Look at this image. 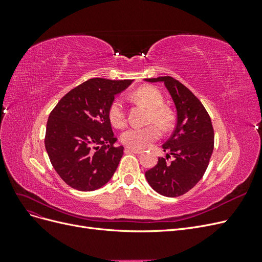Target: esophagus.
<instances>
[{
    "label": "esophagus",
    "mask_w": 262,
    "mask_h": 262,
    "mask_svg": "<svg viewBox=\"0 0 262 262\" xmlns=\"http://www.w3.org/2000/svg\"><path fill=\"white\" fill-rule=\"evenodd\" d=\"M125 149H126V150H129V152H132V153H136V154H141V153H143V150H142V149H138V148H133V147H126Z\"/></svg>",
    "instance_id": "34e87169"
}]
</instances>
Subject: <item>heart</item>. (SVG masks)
<instances>
[{"mask_svg": "<svg viewBox=\"0 0 262 262\" xmlns=\"http://www.w3.org/2000/svg\"><path fill=\"white\" fill-rule=\"evenodd\" d=\"M133 98L143 102L152 109L149 121H154L167 128L171 123V115L164 108V98L161 92L152 86L140 87L133 93ZM109 119L115 126H122L125 123V109L121 98L115 99L109 107ZM161 137V131L155 124L147 126H131L121 134L122 143L133 148H146Z\"/></svg>", "mask_w": 262, "mask_h": 262, "instance_id": "b5f03b06", "label": "heart"}]
</instances>
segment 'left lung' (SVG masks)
<instances>
[{
    "instance_id": "obj_1",
    "label": "left lung",
    "mask_w": 262,
    "mask_h": 262,
    "mask_svg": "<svg viewBox=\"0 0 262 262\" xmlns=\"http://www.w3.org/2000/svg\"><path fill=\"white\" fill-rule=\"evenodd\" d=\"M164 83L177 112L171 137L162 145L166 157L158 158L145 172L148 185L165 196H179L192 189L208 168L214 147V131L207 110L185 85L171 76L144 78ZM173 158L171 162L168 158Z\"/></svg>"
}]
</instances>
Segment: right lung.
<instances>
[{"label": "right lung", "mask_w": 262, "mask_h": 262, "mask_svg": "<svg viewBox=\"0 0 262 262\" xmlns=\"http://www.w3.org/2000/svg\"><path fill=\"white\" fill-rule=\"evenodd\" d=\"M133 80L91 78L63 96L47 122L45 146L67 185L93 191L112 179L123 154L109 119L115 96Z\"/></svg>", "instance_id": "obj_1"}]
</instances>
